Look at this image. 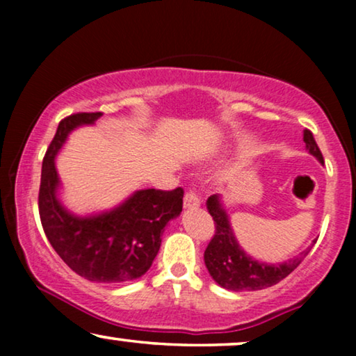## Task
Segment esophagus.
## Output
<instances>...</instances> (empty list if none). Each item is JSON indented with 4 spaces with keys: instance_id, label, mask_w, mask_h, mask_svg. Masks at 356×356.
I'll list each match as a JSON object with an SVG mask.
<instances>
[{
    "instance_id": "34e87169",
    "label": "esophagus",
    "mask_w": 356,
    "mask_h": 356,
    "mask_svg": "<svg viewBox=\"0 0 356 356\" xmlns=\"http://www.w3.org/2000/svg\"><path fill=\"white\" fill-rule=\"evenodd\" d=\"M201 206V199L194 191H188L183 197V207L184 209H197Z\"/></svg>"
}]
</instances>
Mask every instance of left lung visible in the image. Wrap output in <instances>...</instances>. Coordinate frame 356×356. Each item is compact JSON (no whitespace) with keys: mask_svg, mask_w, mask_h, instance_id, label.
<instances>
[{"mask_svg":"<svg viewBox=\"0 0 356 356\" xmlns=\"http://www.w3.org/2000/svg\"><path fill=\"white\" fill-rule=\"evenodd\" d=\"M303 140L306 144V150L323 165V154H321L311 131H303ZM206 206L213 218V223H216V235H213L206 252H204V262H206L209 274L222 289L232 291L267 289V286L279 284L286 275H290L300 266L303 257L308 254V251H303L293 259L277 262V264L257 261L248 254L238 243L235 232L232 228L230 217L227 213L223 196L213 194L207 199Z\"/></svg>","mask_w":356,"mask_h":356,"instance_id":"8db88e82","label":"left lung"}]
</instances>
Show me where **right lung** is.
I'll use <instances>...</instances> for the list:
<instances>
[{
  "mask_svg": "<svg viewBox=\"0 0 356 356\" xmlns=\"http://www.w3.org/2000/svg\"><path fill=\"white\" fill-rule=\"evenodd\" d=\"M104 113H77L58 124L42 163L38 211L45 235L76 274L102 284H124L150 269L165 228L183 209V189H138L106 211L72 212L63 204L56 157L72 131L94 126Z\"/></svg>",
  "mask_w": 356,
  "mask_h": 356,
  "instance_id": "1",
  "label": "right lung"
}]
</instances>
